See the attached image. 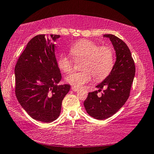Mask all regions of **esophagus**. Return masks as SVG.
Listing matches in <instances>:
<instances>
[{"label": "esophagus", "mask_w": 154, "mask_h": 154, "mask_svg": "<svg viewBox=\"0 0 154 154\" xmlns=\"http://www.w3.org/2000/svg\"><path fill=\"white\" fill-rule=\"evenodd\" d=\"M71 89L73 90V91H75V92H76V91H79V88H77V87H71Z\"/></svg>", "instance_id": "obj_1"}]
</instances>
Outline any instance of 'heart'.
<instances>
[{"mask_svg": "<svg viewBox=\"0 0 154 154\" xmlns=\"http://www.w3.org/2000/svg\"><path fill=\"white\" fill-rule=\"evenodd\" d=\"M75 58L82 59V69L74 72L66 77V81L75 87H81L89 83L94 77L97 81L103 80L110 74L114 65L113 51L109 46H99L96 42L81 40L70 48ZM59 68L65 73L73 69V61L66 55H61L57 61Z\"/></svg>", "mask_w": 154, "mask_h": 154, "instance_id": "obj_1", "label": "heart"}]
</instances>
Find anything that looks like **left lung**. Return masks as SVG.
Listing matches in <instances>:
<instances>
[{"instance_id":"left-lung-1","label":"left lung","mask_w":154,"mask_h":154,"mask_svg":"<svg viewBox=\"0 0 154 154\" xmlns=\"http://www.w3.org/2000/svg\"><path fill=\"white\" fill-rule=\"evenodd\" d=\"M109 38L116 51V60L112 71L103 82L96 87L99 90L89 93L84 106L91 116L104 120L119 110L130 96L135 75V65L128 47L121 39L112 34H104ZM106 89L101 96L97 93Z\"/></svg>"}]
</instances>
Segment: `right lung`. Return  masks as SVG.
<instances>
[{
    "label": "right lung",
    "mask_w": 154,
    "mask_h": 154,
    "mask_svg": "<svg viewBox=\"0 0 154 154\" xmlns=\"http://www.w3.org/2000/svg\"><path fill=\"white\" fill-rule=\"evenodd\" d=\"M60 35L40 34L28 42L16 64L15 93L19 103L32 119L49 123L60 116L69 85L61 79L52 43Z\"/></svg>",
    "instance_id": "obj_1"
}]
</instances>
